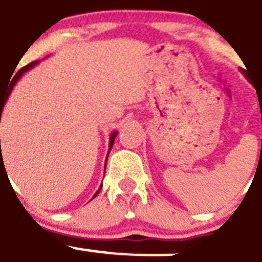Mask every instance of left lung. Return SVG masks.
Returning a JSON list of instances; mask_svg holds the SVG:
<instances>
[{"label": "left lung", "instance_id": "8db88e82", "mask_svg": "<svg viewBox=\"0 0 262 262\" xmlns=\"http://www.w3.org/2000/svg\"><path fill=\"white\" fill-rule=\"evenodd\" d=\"M240 71L245 75V77H247V71H245V70H243V68H240Z\"/></svg>", "mask_w": 262, "mask_h": 262}]
</instances>
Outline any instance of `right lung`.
<instances>
[{"label":"right lung","mask_w":262,"mask_h":262,"mask_svg":"<svg viewBox=\"0 0 262 262\" xmlns=\"http://www.w3.org/2000/svg\"><path fill=\"white\" fill-rule=\"evenodd\" d=\"M38 63H39V60H35V62H31L30 64H27V66H25V67H22L21 70H19V71H18L17 74L14 75V77L11 79L10 84H9V87H8V91H6V95H5V96H4V97L0 96V122H1V113H2V109H4V106H5L6 100H8L9 95H10V92H11V91H13V88H14V85H15V84H17V81L19 80V79H21L22 75L26 74V72L29 71V70H31V68H33V67H35V66L38 64ZM13 72H14V71H13ZM116 136H117V132H113V133L111 134V137H109V150H108V154H109V151H111V149H112L113 142H115ZM106 159H108V157H106ZM105 163H106V162H105ZM101 187H103V186H100V188L96 191V194H95V196H96V195L99 194L100 190H101ZM95 196H93V198H95Z\"/></svg>","instance_id":"1"}]
</instances>
